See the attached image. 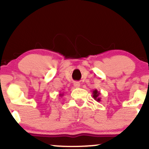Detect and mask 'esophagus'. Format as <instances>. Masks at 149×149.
Here are the masks:
<instances>
[{
  "label": "esophagus",
  "instance_id": "1",
  "mask_svg": "<svg viewBox=\"0 0 149 149\" xmlns=\"http://www.w3.org/2000/svg\"><path fill=\"white\" fill-rule=\"evenodd\" d=\"M73 85H74L75 88H80V84L78 83V82H75V83H73Z\"/></svg>",
  "mask_w": 149,
  "mask_h": 149
}]
</instances>
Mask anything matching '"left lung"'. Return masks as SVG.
Listing matches in <instances>:
<instances>
[{"mask_svg": "<svg viewBox=\"0 0 149 149\" xmlns=\"http://www.w3.org/2000/svg\"><path fill=\"white\" fill-rule=\"evenodd\" d=\"M100 92L97 90H94L92 91V97H93L94 100H96L97 102H101V97H100Z\"/></svg>", "mask_w": 149, "mask_h": 149, "instance_id": "left-lung-1", "label": "left lung"}]
</instances>
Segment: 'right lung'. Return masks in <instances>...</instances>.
Masks as SVG:
<instances>
[{
  "label": "right lung",
  "instance_id": "1",
  "mask_svg": "<svg viewBox=\"0 0 149 149\" xmlns=\"http://www.w3.org/2000/svg\"><path fill=\"white\" fill-rule=\"evenodd\" d=\"M63 95H64V94H63V93H62V94H61V93L59 94V96H60L61 97H63Z\"/></svg>",
  "mask_w": 149,
  "mask_h": 149
}]
</instances>
